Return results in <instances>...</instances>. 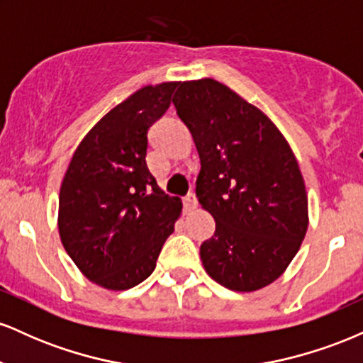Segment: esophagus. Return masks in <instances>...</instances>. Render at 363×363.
<instances>
[{"label":"esophagus","mask_w":363,"mask_h":363,"mask_svg":"<svg viewBox=\"0 0 363 363\" xmlns=\"http://www.w3.org/2000/svg\"><path fill=\"white\" fill-rule=\"evenodd\" d=\"M196 205H198V201H196V196H194L193 193H189V194H187L186 198H184V208H186V211L194 210Z\"/></svg>","instance_id":"1"}]
</instances>
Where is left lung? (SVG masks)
Wrapping results in <instances>:
<instances>
[{
  "label": "left lung",
  "mask_w": 363,
  "mask_h": 363,
  "mask_svg": "<svg viewBox=\"0 0 363 363\" xmlns=\"http://www.w3.org/2000/svg\"><path fill=\"white\" fill-rule=\"evenodd\" d=\"M177 116L201 170L196 196L215 218L199 247L206 273L235 291L277 280L307 232L306 184L290 145L266 114L222 83H179Z\"/></svg>",
  "instance_id": "8db88e82"
}]
</instances>
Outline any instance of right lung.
Segmentation results:
<instances>
[{
    "label": "right lung",
    "instance_id": "add662e5",
    "mask_svg": "<svg viewBox=\"0 0 363 363\" xmlns=\"http://www.w3.org/2000/svg\"><path fill=\"white\" fill-rule=\"evenodd\" d=\"M179 83L145 86L90 129L60 193L61 242L90 281L128 290L155 269L182 203L147 167L148 129L167 112Z\"/></svg>",
    "mask_w": 363,
    "mask_h": 363
}]
</instances>
